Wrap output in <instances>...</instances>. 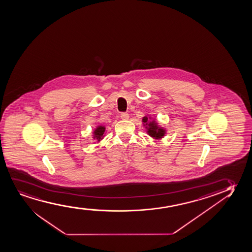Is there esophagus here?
<instances>
[{
  "label": "esophagus",
  "mask_w": 252,
  "mask_h": 252,
  "mask_svg": "<svg viewBox=\"0 0 252 252\" xmlns=\"http://www.w3.org/2000/svg\"><path fill=\"white\" fill-rule=\"evenodd\" d=\"M120 118H121L122 120H127L128 118H129V116L126 112H124V113H122Z\"/></svg>",
  "instance_id": "obj_1"
}]
</instances>
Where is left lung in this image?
<instances>
[{
  "label": "left lung",
  "mask_w": 252,
  "mask_h": 252,
  "mask_svg": "<svg viewBox=\"0 0 252 252\" xmlns=\"http://www.w3.org/2000/svg\"><path fill=\"white\" fill-rule=\"evenodd\" d=\"M142 125L147 129V133L151 137L155 140H160L165 136L166 129L164 127H161L158 123L156 121L155 118H152L150 116H145L142 118Z\"/></svg>",
  "instance_id": "1"
}]
</instances>
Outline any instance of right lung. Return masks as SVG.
<instances>
[{"label": "right lung", "mask_w": 252, "mask_h": 252, "mask_svg": "<svg viewBox=\"0 0 252 252\" xmlns=\"http://www.w3.org/2000/svg\"><path fill=\"white\" fill-rule=\"evenodd\" d=\"M105 127L104 125H98L93 131V139L97 140V142H99L103 138L105 137Z\"/></svg>", "instance_id": "obj_1"}]
</instances>
